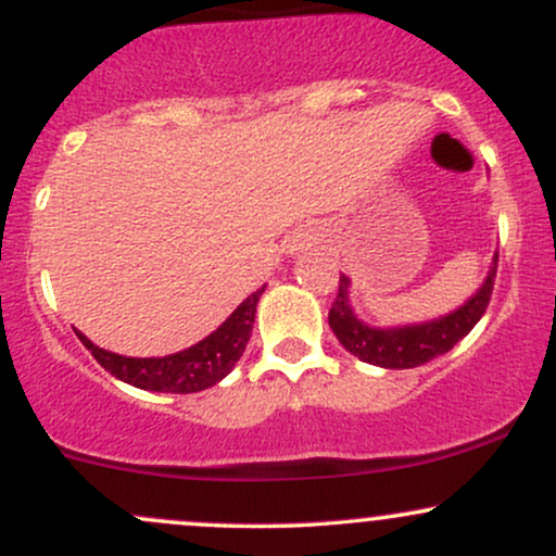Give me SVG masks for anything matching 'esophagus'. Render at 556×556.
Returning a JSON list of instances; mask_svg holds the SVG:
<instances>
[{
    "label": "esophagus",
    "instance_id": "34e87169",
    "mask_svg": "<svg viewBox=\"0 0 556 556\" xmlns=\"http://www.w3.org/2000/svg\"><path fill=\"white\" fill-rule=\"evenodd\" d=\"M300 245H305V240H300V242H298V245H295V251H298V248H300Z\"/></svg>",
    "mask_w": 556,
    "mask_h": 556
}]
</instances>
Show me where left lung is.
<instances>
[{"label":"left lung","mask_w":556,"mask_h":556,"mask_svg":"<svg viewBox=\"0 0 556 556\" xmlns=\"http://www.w3.org/2000/svg\"><path fill=\"white\" fill-rule=\"evenodd\" d=\"M496 261H500V253L494 251L486 279L455 311L429 318V321L400 324V327H374V324H366L363 318H358L353 303H350V285L353 282L342 274L340 292H337L334 305L329 311V327L342 348L363 363H371V366L379 368L424 366V363L439 358L446 350L455 348L481 321L491 290H494Z\"/></svg>","instance_id":"left-lung-1"}]
</instances>
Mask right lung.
<instances>
[{
  "mask_svg": "<svg viewBox=\"0 0 556 556\" xmlns=\"http://www.w3.org/2000/svg\"><path fill=\"white\" fill-rule=\"evenodd\" d=\"M266 285L251 292L229 318L201 342L190 344L180 353L164 355V358H130V355L110 353L88 340L78 331V340L91 350V355L110 371L114 379L125 381L146 392H172V394H193L201 389L219 384L232 371L235 363L245 353V344L251 340L253 321H256L258 298L264 295Z\"/></svg>",
  "mask_w": 556,
  "mask_h": 556,
  "instance_id": "add662e5",
  "label": "right lung"
}]
</instances>
